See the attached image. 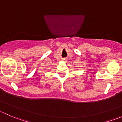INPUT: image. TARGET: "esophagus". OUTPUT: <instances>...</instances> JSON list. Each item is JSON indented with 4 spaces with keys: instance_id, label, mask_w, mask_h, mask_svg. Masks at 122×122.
I'll return each instance as SVG.
<instances>
[{
    "instance_id": "esophagus-1",
    "label": "esophagus",
    "mask_w": 122,
    "mask_h": 122,
    "mask_svg": "<svg viewBox=\"0 0 122 122\" xmlns=\"http://www.w3.org/2000/svg\"><path fill=\"white\" fill-rule=\"evenodd\" d=\"M62 60H64V61H67V59L64 58V59H62Z\"/></svg>"
}]
</instances>
